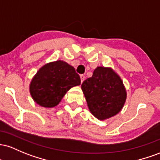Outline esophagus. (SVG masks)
Returning a JSON list of instances; mask_svg holds the SVG:
<instances>
[{
    "label": "esophagus",
    "instance_id": "obj_1",
    "mask_svg": "<svg viewBox=\"0 0 160 160\" xmlns=\"http://www.w3.org/2000/svg\"><path fill=\"white\" fill-rule=\"evenodd\" d=\"M85 75H80L81 82H82H82H83V81L85 80Z\"/></svg>",
    "mask_w": 160,
    "mask_h": 160
}]
</instances>
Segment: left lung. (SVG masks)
Here are the masks:
<instances>
[{
	"mask_svg": "<svg viewBox=\"0 0 160 160\" xmlns=\"http://www.w3.org/2000/svg\"><path fill=\"white\" fill-rule=\"evenodd\" d=\"M81 88L90 112L99 120L116 116L126 101L127 92L122 80L111 67L98 66Z\"/></svg>",
	"mask_w": 160,
	"mask_h": 160,
	"instance_id": "8db88e82",
	"label": "left lung"
}]
</instances>
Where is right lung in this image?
I'll list each match as a JSON object with an SVG mask.
<instances>
[{
	"mask_svg": "<svg viewBox=\"0 0 160 160\" xmlns=\"http://www.w3.org/2000/svg\"><path fill=\"white\" fill-rule=\"evenodd\" d=\"M81 84L75 68L63 60L41 66L29 85V92L37 104L46 108L58 105L69 89Z\"/></svg>",
	"mask_w": 160,
	"mask_h": 160,
	"instance_id": "1",
	"label": "right lung"
}]
</instances>
